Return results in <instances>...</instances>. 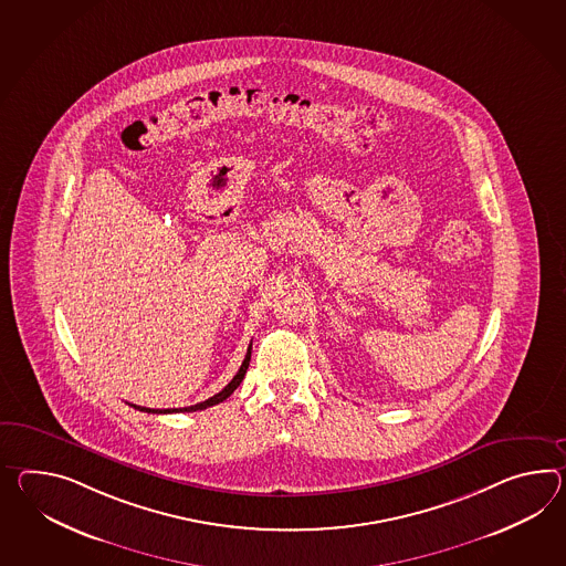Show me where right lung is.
I'll list each match as a JSON object with an SVG mask.
<instances>
[{"label": "right lung", "mask_w": 566, "mask_h": 566, "mask_svg": "<svg viewBox=\"0 0 566 566\" xmlns=\"http://www.w3.org/2000/svg\"><path fill=\"white\" fill-rule=\"evenodd\" d=\"M249 359H251V345L248 347V356L243 359V364H241V368H239V373L234 374L233 380L229 382V385L222 388L221 392H217L214 397H210V399L202 400V402H198V405H190V407H181V409H147V407H137V405H133L135 409L138 411H145V413H192V411H202V409H207V407H212V405H219L222 400L229 399L231 395L234 392V388L241 385V380L245 378V373H248L249 368Z\"/></svg>", "instance_id": "1"}]
</instances>
